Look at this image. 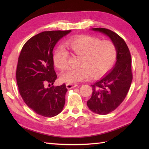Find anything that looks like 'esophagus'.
<instances>
[{
	"label": "esophagus",
	"instance_id": "esophagus-1",
	"mask_svg": "<svg viewBox=\"0 0 149 149\" xmlns=\"http://www.w3.org/2000/svg\"><path fill=\"white\" fill-rule=\"evenodd\" d=\"M66 88H67V89H72V88H75V87L77 86V85L75 84L67 83L66 84Z\"/></svg>",
	"mask_w": 149,
	"mask_h": 149
}]
</instances>
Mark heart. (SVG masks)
Here are the masks:
<instances>
[{"instance_id":"heart-1","label":"heart","mask_w":149,"mask_h":149,"mask_svg":"<svg viewBox=\"0 0 149 149\" xmlns=\"http://www.w3.org/2000/svg\"><path fill=\"white\" fill-rule=\"evenodd\" d=\"M66 47L71 54L81 57L76 69H69L63 73L61 80L69 84H75L87 79L91 74L97 77L103 75L112 67L116 58V48L109 40H100L96 37L84 36L69 41ZM69 53L59 46L53 55L54 64L59 70L68 68Z\"/></svg>"}]
</instances>
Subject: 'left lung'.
Wrapping results in <instances>:
<instances>
[{
    "mask_svg": "<svg viewBox=\"0 0 149 149\" xmlns=\"http://www.w3.org/2000/svg\"><path fill=\"white\" fill-rule=\"evenodd\" d=\"M93 31L108 36L116 48V62L113 69L92 86V95L88 100L89 109L99 115H107L116 109L127 95L132 80L131 56L127 44L119 35L106 28Z\"/></svg>",
    "mask_w": 149,
    "mask_h": 149,
    "instance_id": "left-lung-1",
    "label": "left lung"
}]
</instances>
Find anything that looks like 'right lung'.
<instances>
[{
  "label": "right lung",
  "mask_w": 149,
  "mask_h": 149,
  "mask_svg": "<svg viewBox=\"0 0 149 149\" xmlns=\"http://www.w3.org/2000/svg\"><path fill=\"white\" fill-rule=\"evenodd\" d=\"M68 31H44L27 41L22 47L16 72L20 95L27 106L45 117L55 116L61 112L67 91L65 84L52 85L57 79L54 68L53 49Z\"/></svg>",
  "instance_id": "1"
}]
</instances>
